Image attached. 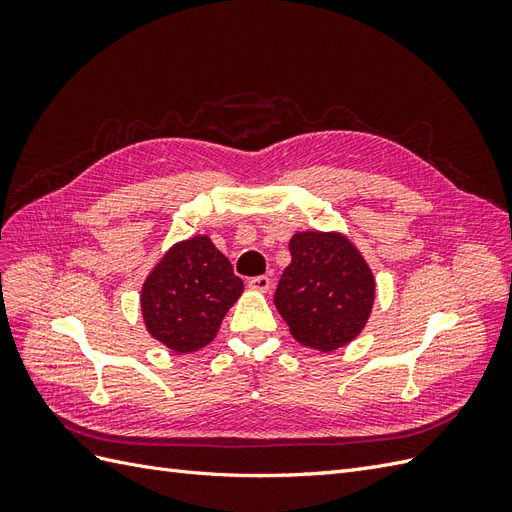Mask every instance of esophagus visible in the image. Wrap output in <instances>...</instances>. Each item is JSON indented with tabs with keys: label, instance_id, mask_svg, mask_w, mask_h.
Returning a JSON list of instances; mask_svg holds the SVG:
<instances>
[{
	"label": "esophagus",
	"instance_id": "esophagus-1",
	"mask_svg": "<svg viewBox=\"0 0 512 512\" xmlns=\"http://www.w3.org/2000/svg\"><path fill=\"white\" fill-rule=\"evenodd\" d=\"M247 286H250V290H256V292H269L271 280L267 275H258V277H252V280L247 282Z\"/></svg>",
	"mask_w": 512,
	"mask_h": 512
}]
</instances>
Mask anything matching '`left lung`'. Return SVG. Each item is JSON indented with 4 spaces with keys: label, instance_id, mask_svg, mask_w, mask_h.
I'll use <instances>...</instances> for the list:
<instances>
[{
    "label": "left lung",
    "instance_id": "1",
    "mask_svg": "<svg viewBox=\"0 0 512 512\" xmlns=\"http://www.w3.org/2000/svg\"><path fill=\"white\" fill-rule=\"evenodd\" d=\"M290 265L275 307L305 348L335 352L361 335L376 299L367 260L344 232L303 230L290 237Z\"/></svg>",
    "mask_w": 512,
    "mask_h": 512
}]
</instances>
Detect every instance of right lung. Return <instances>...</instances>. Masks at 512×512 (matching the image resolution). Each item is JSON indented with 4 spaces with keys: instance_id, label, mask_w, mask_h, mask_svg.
I'll list each match as a JSON object with an SVG mask.
<instances>
[{
    "instance_id": "1",
    "label": "right lung",
    "mask_w": 512,
    "mask_h": 512,
    "mask_svg": "<svg viewBox=\"0 0 512 512\" xmlns=\"http://www.w3.org/2000/svg\"><path fill=\"white\" fill-rule=\"evenodd\" d=\"M241 294V277L209 235L177 241L143 282L145 329L168 350L196 352L213 342Z\"/></svg>"
}]
</instances>
